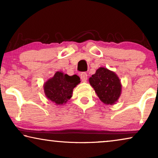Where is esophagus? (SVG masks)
Wrapping results in <instances>:
<instances>
[{"instance_id": "34e87169", "label": "esophagus", "mask_w": 158, "mask_h": 158, "mask_svg": "<svg viewBox=\"0 0 158 158\" xmlns=\"http://www.w3.org/2000/svg\"><path fill=\"white\" fill-rule=\"evenodd\" d=\"M81 78L82 80V81L85 82L87 81V78H88V74L86 73H81Z\"/></svg>"}]
</instances>
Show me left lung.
<instances>
[{
	"mask_svg": "<svg viewBox=\"0 0 158 158\" xmlns=\"http://www.w3.org/2000/svg\"><path fill=\"white\" fill-rule=\"evenodd\" d=\"M89 82L105 104H114L119 98L122 85L117 75L112 71L104 68H98L90 77Z\"/></svg>",
	"mask_w": 158,
	"mask_h": 158,
	"instance_id": "left-lung-1",
	"label": "left lung"
}]
</instances>
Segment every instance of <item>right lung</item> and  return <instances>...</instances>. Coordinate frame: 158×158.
I'll use <instances>...</instances> for the list:
<instances>
[{
	"label": "right lung",
	"instance_id": "obj_1",
	"mask_svg": "<svg viewBox=\"0 0 158 158\" xmlns=\"http://www.w3.org/2000/svg\"><path fill=\"white\" fill-rule=\"evenodd\" d=\"M77 75L72 76L57 72L44 83V94L49 100L57 105L65 103L72 97L73 90L80 82Z\"/></svg>",
	"mask_w": 158,
	"mask_h": 158
}]
</instances>
